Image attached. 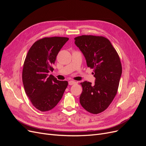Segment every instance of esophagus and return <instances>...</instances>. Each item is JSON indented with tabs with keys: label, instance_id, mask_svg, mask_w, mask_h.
<instances>
[{
	"label": "esophagus",
	"instance_id": "1",
	"mask_svg": "<svg viewBox=\"0 0 146 146\" xmlns=\"http://www.w3.org/2000/svg\"><path fill=\"white\" fill-rule=\"evenodd\" d=\"M77 82L76 81H74V80H70L69 82V85H73L74 84H76Z\"/></svg>",
	"mask_w": 146,
	"mask_h": 146
}]
</instances>
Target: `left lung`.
<instances>
[{"label": "left lung", "mask_w": 146, "mask_h": 146, "mask_svg": "<svg viewBox=\"0 0 146 146\" xmlns=\"http://www.w3.org/2000/svg\"><path fill=\"white\" fill-rule=\"evenodd\" d=\"M75 44L85 56L88 67L93 69L94 85L81 83L83 91L80 103L84 109L98 114L107 109L116 96L122 74L117 52L107 38L82 35L74 38Z\"/></svg>", "instance_id": "left-lung-1"}]
</instances>
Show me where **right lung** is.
Wrapping results in <instances>:
<instances>
[{"instance_id":"right-lung-1","label":"right lung","mask_w":146,"mask_h":146,"mask_svg":"<svg viewBox=\"0 0 146 146\" xmlns=\"http://www.w3.org/2000/svg\"><path fill=\"white\" fill-rule=\"evenodd\" d=\"M69 38L45 37L29 49L23 65V82L25 93L34 107L41 111L54 108L62 98L67 81L57 80L48 73L54 70L56 56Z\"/></svg>"}]
</instances>
